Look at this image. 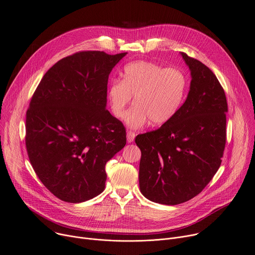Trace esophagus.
I'll list each match as a JSON object with an SVG mask.
<instances>
[{
  "instance_id": "1",
  "label": "esophagus",
  "mask_w": 255,
  "mask_h": 255,
  "mask_svg": "<svg viewBox=\"0 0 255 255\" xmlns=\"http://www.w3.org/2000/svg\"><path fill=\"white\" fill-rule=\"evenodd\" d=\"M135 138V132L133 131H128L127 132V141L128 142H133Z\"/></svg>"
}]
</instances>
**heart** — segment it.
<instances>
[{"label": "heart", "instance_id": "obj_1", "mask_svg": "<svg viewBox=\"0 0 255 255\" xmlns=\"http://www.w3.org/2000/svg\"><path fill=\"white\" fill-rule=\"evenodd\" d=\"M123 79L111 82L108 100L116 118H122L134 97V106L125 120L132 128L148 121L163 125L172 120L186 95L188 79L181 69L166 68L153 62L136 61L123 69Z\"/></svg>", "mask_w": 255, "mask_h": 255}]
</instances>
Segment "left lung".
Listing matches in <instances>:
<instances>
[{"label": "left lung", "instance_id": "1", "mask_svg": "<svg viewBox=\"0 0 255 255\" xmlns=\"http://www.w3.org/2000/svg\"><path fill=\"white\" fill-rule=\"evenodd\" d=\"M191 71L188 97L175 117L137 135L140 191L150 201L176 205L199 194L219 170L226 145L228 104L210 68L181 53Z\"/></svg>", "mask_w": 255, "mask_h": 255}]
</instances>
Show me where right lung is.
<instances>
[{"mask_svg": "<svg viewBox=\"0 0 255 255\" xmlns=\"http://www.w3.org/2000/svg\"><path fill=\"white\" fill-rule=\"evenodd\" d=\"M127 53L81 51L51 67L26 112L25 144L38 179L59 199L78 203L105 189V167L126 144V129L106 109L112 69Z\"/></svg>", "mask_w": 255, "mask_h": 255, "instance_id": "add662e5", "label": "right lung"}]
</instances>
